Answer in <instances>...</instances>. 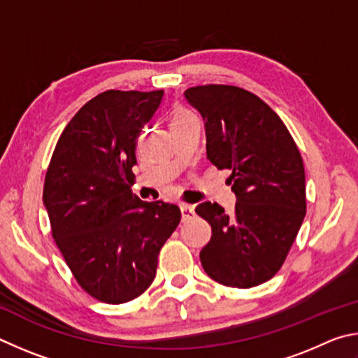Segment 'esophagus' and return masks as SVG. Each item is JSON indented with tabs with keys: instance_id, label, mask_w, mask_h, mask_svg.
Wrapping results in <instances>:
<instances>
[{
	"instance_id": "1",
	"label": "esophagus",
	"mask_w": 358,
	"mask_h": 358,
	"mask_svg": "<svg viewBox=\"0 0 358 358\" xmlns=\"http://www.w3.org/2000/svg\"><path fill=\"white\" fill-rule=\"evenodd\" d=\"M180 214H182V220H192L193 217H195V209L192 208L189 204H180Z\"/></svg>"
}]
</instances>
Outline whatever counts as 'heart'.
I'll use <instances>...</instances> for the list:
<instances>
[{
  "label": "heart",
  "mask_w": 358,
  "mask_h": 358,
  "mask_svg": "<svg viewBox=\"0 0 358 358\" xmlns=\"http://www.w3.org/2000/svg\"><path fill=\"white\" fill-rule=\"evenodd\" d=\"M189 116H192V113L189 110L182 108V106H176V108L171 113V122L173 121H180V119H185Z\"/></svg>",
  "instance_id": "b5f03b06"
}]
</instances>
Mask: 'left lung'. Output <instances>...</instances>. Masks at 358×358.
Wrapping results in <instances>:
<instances>
[{
  "label": "left lung",
  "mask_w": 358,
  "mask_h": 358,
  "mask_svg": "<svg viewBox=\"0 0 358 358\" xmlns=\"http://www.w3.org/2000/svg\"><path fill=\"white\" fill-rule=\"evenodd\" d=\"M184 96L204 119L208 159L231 169L237 198L231 215L209 201L195 209L212 228L199 253L203 268L229 287L266 283L283 266L305 218L302 155L285 122L253 92L206 85Z\"/></svg>",
  "instance_id": "8db88e82"
}]
</instances>
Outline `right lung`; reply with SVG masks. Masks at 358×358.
<instances>
[{"label": "right lung", "mask_w": 358, "mask_h": 358, "mask_svg": "<svg viewBox=\"0 0 358 358\" xmlns=\"http://www.w3.org/2000/svg\"><path fill=\"white\" fill-rule=\"evenodd\" d=\"M163 91L99 94L62 130L43 184L52 236L81 289L130 302L155 278L159 253L180 222L176 204L130 190L136 141Z\"/></svg>", "instance_id": "1"}]
</instances>
